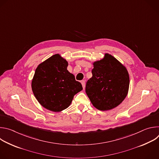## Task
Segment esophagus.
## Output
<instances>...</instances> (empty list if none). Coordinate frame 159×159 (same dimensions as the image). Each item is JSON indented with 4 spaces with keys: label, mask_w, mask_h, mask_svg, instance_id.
<instances>
[{
    "label": "esophagus",
    "mask_w": 159,
    "mask_h": 159,
    "mask_svg": "<svg viewBox=\"0 0 159 159\" xmlns=\"http://www.w3.org/2000/svg\"><path fill=\"white\" fill-rule=\"evenodd\" d=\"M81 84H82V85L83 89H85V80H82V81H81Z\"/></svg>",
    "instance_id": "1"
}]
</instances>
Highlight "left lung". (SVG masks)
Segmentation results:
<instances>
[{"label": "left lung", "mask_w": 159, "mask_h": 159, "mask_svg": "<svg viewBox=\"0 0 159 159\" xmlns=\"http://www.w3.org/2000/svg\"><path fill=\"white\" fill-rule=\"evenodd\" d=\"M93 77L86 82L85 93L93 106L101 111L110 110L126 97L129 77L126 68L107 53L94 63Z\"/></svg>", "instance_id": "obj_1"}]
</instances>
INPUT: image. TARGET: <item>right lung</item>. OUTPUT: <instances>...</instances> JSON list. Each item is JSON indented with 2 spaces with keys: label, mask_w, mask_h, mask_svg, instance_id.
I'll return each mask as SVG.
<instances>
[{
  "label": "right lung",
  "mask_w": 159,
  "mask_h": 159,
  "mask_svg": "<svg viewBox=\"0 0 159 159\" xmlns=\"http://www.w3.org/2000/svg\"><path fill=\"white\" fill-rule=\"evenodd\" d=\"M67 61L56 54L40 63L32 80L33 94L46 109L59 112L69 107L82 84L67 70Z\"/></svg>",
  "instance_id": "obj_1"
}]
</instances>
